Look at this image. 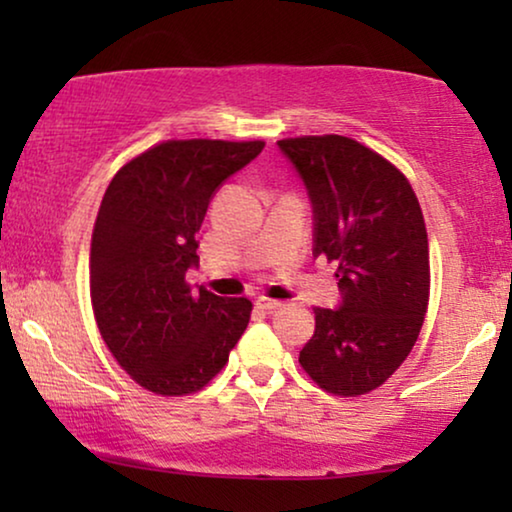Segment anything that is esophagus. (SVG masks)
Masks as SVG:
<instances>
[{
  "instance_id": "34e87169",
  "label": "esophagus",
  "mask_w": 512,
  "mask_h": 512,
  "mask_svg": "<svg viewBox=\"0 0 512 512\" xmlns=\"http://www.w3.org/2000/svg\"><path fill=\"white\" fill-rule=\"evenodd\" d=\"M256 305L261 307V310H265V312H272V310H279V307H282V300H272L268 296H258L256 298Z\"/></svg>"
}]
</instances>
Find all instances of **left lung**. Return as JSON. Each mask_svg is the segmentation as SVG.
<instances>
[{
	"mask_svg": "<svg viewBox=\"0 0 512 512\" xmlns=\"http://www.w3.org/2000/svg\"><path fill=\"white\" fill-rule=\"evenodd\" d=\"M314 207V256L338 263L340 310L314 307L298 363L319 389L363 396L408 359L429 307L424 214L394 163L352 137L279 139Z\"/></svg>",
	"mask_w": 512,
	"mask_h": 512,
	"instance_id": "1",
	"label": "left lung"
}]
</instances>
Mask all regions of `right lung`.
I'll use <instances>...</instances> for the list:
<instances>
[{
	"label": "right lung",
	"mask_w": 512,
	"mask_h": 512,
	"mask_svg": "<svg viewBox=\"0 0 512 512\" xmlns=\"http://www.w3.org/2000/svg\"><path fill=\"white\" fill-rule=\"evenodd\" d=\"M265 142L167 139L114 174L90 240V303L104 345L139 387L188 396L228 363L249 298L191 289L198 230L216 188Z\"/></svg>",
	"instance_id": "add662e5"
}]
</instances>
